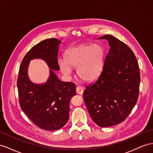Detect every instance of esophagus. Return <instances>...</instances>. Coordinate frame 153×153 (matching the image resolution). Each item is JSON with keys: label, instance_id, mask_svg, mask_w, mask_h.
<instances>
[{"label": "esophagus", "instance_id": "obj_1", "mask_svg": "<svg viewBox=\"0 0 153 153\" xmlns=\"http://www.w3.org/2000/svg\"><path fill=\"white\" fill-rule=\"evenodd\" d=\"M83 88L82 87H81V86H77V87H76V92L77 94H83Z\"/></svg>", "mask_w": 153, "mask_h": 153}]
</instances>
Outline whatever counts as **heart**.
Returning <instances> with one entry per match:
<instances>
[{
  "instance_id": "obj_1",
  "label": "heart",
  "mask_w": 153,
  "mask_h": 153,
  "mask_svg": "<svg viewBox=\"0 0 153 153\" xmlns=\"http://www.w3.org/2000/svg\"><path fill=\"white\" fill-rule=\"evenodd\" d=\"M105 57L102 46L83 44L66 51L65 61H59L62 72L70 75L71 68H77V75L85 81H91L99 76L102 71Z\"/></svg>"
}]
</instances>
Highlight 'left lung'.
<instances>
[{"label": "left lung", "mask_w": 153, "mask_h": 153, "mask_svg": "<svg viewBox=\"0 0 153 153\" xmlns=\"http://www.w3.org/2000/svg\"><path fill=\"white\" fill-rule=\"evenodd\" d=\"M111 48L103 70L94 83L86 87L83 99L93 121L101 127L122 122L134 108L139 96L140 73L132 50L111 35Z\"/></svg>", "instance_id": "8db88e82"}]
</instances>
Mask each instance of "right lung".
<instances>
[{
	"label": "right lung",
	"instance_id": "add662e5",
	"mask_svg": "<svg viewBox=\"0 0 153 153\" xmlns=\"http://www.w3.org/2000/svg\"><path fill=\"white\" fill-rule=\"evenodd\" d=\"M57 39H45L33 46L23 58L19 68L17 88L22 111L37 127L47 131L62 128L69 117V103L76 94L75 84L58 79L53 70H59L57 60ZM39 58L51 68V75L45 84L36 85L28 79L27 70L29 61Z\"/></svg>",
	"mask_w": 153,
	"mask_h": 153
}]
</instances>
